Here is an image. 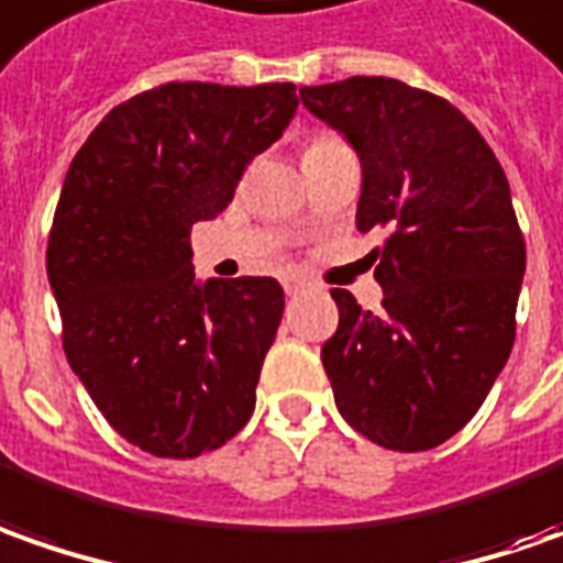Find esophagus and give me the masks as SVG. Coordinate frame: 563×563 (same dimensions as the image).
Listing matches in <instances>:
<instances>
[{
	"instance_id": "obj_1",
	"label": "esophagus",
	"mask_w": 563,
	"mask_h": 563,
	"mask_svg": "<svg viewBox=\"0 0 563 563\" xmlns=\"http://www.w3.org/2000/svg\"><path fill=\"white\" fill-rule=\"evenodd\" d=\"M283 289H286V296H296V292H301V289H305V280H296V277H292V280L283 283Z\"/></svg>"
}]
</instances>
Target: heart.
<instances>
[{"label": "heart", "instance_id": "obj_1", "mask_svg": "<svg viewBox=\"0 0 563 563\" xmlns=\"http://www.w3.org/2000/svg\"><path fill=\"white\" fill-rule=\"evenodd\" d=\"M336 143H340V140H333V136H318V140H311V143H308V148H305V155H308V152H318V148L336 146Z\"/></svg>", "mask_w": 563, "mask_h": 563}]
</instances>
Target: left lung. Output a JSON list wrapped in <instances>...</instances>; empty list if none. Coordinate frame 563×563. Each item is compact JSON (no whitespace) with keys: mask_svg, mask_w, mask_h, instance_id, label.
I'll return each mask as SVG.
<instances>
[{"mask_svg":"<svg viewBox=\"0 0 563 563\" xmlns=\"http://www.w3.org/2000/svg\"><path fill=\"white\" fill-rule=\"evenodd\" d=\"M361 158V233L386 230L383 308L333 289L320 349L340 415L396 452L437 449L479 411L514 345L527 245L489 143L452 102L393 77L299 89Z\"/></svg>","mask_w":563,"mask_h":563,"instance_id":"8db88e82","label":"left lung"}]
</instances>
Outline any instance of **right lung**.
<instances>
[{"label":"right lung","mask_w":563,"mask_h":563,"mask_svg":"<svg viewBox=\"0 0 563 563\" xmlns=\"http://www.w3.org/2000/svg\"><path fill=\"white\" fill-rule=\"evenodd\" d=\"M296 106L292 84H165L111 108L65 174L46 249L65 355L148 455L214 452L255 411L280 283H199L189 233L233 202Z\"/></svg>","instance_id":"obj_1"}]
</instances>
